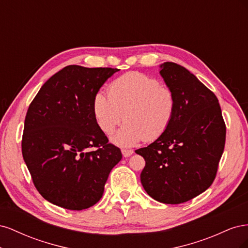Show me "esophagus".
I'll use <instances>...</instances> for the list:
<instances>
[{
	"label": "esophagus",
	"mask_w": 248,
	"mask_h": 248,
	"mask_svg": "<svg viewBox=\"0 0 248 248\" xmlns=\"http://www.w3.org/2000/svg\"><path fill=\"white\" fill-rule=\"evenodd\" d=\"M122 154L124 157H129L133 154V150L130 149H122Z\"/></svg>",
	"instance_id": "34e87169"
}]
</instances>
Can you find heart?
Segmentation results:
<instances>
[{"label":"heart","mask_w":248,"mask_h":248,"mask_svg":"<svg viewBox=\"0 0 248 248\" xmlns=\"http://www.w3.org/2000/svg\"><path fill=\"white\" fill-rule=\"evenodd\" d=\"M108 95L97 92L93 114L100 130L110 136L124 120L125 124L112 138L124 148L140 141H153L170 126L177 110V98L171 89L140 72H128L112 80Z\"/></svg>","instance_id":"b5f03b06"}]
</instances>
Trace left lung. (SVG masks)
<instances>
[{
	"label": "left lung",
	"mask_w": 248,
	"mask_h": 248,
	"mask_svg": "<svg viewBox=\"0 0 248 248\" xmlns=\"http://www.w3.org/2000/svg\"><path fill=\"white\" fill-rule=\"evenodd\" d=\"M174 91L177 110L167 132L136 153L146 166L140 182L150 197L181 204L208 189L216 177L226 144V124L215 94L183 66L160 65Z\"/></svg>",
	"instance_id": "8db88e82"
}]
</instances>
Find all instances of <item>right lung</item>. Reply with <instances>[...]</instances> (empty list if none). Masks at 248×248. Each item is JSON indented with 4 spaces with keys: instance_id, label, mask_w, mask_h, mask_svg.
<instances>
[{
    "instance_id": "1",
    "label": "right lung",
    "mask_w": 248,
    "mask_h": 248,
    "mask_svg": "<svg viewBox=\"0 0 248 248\" xmlns=\"http://www.w3.org/2000/svg\"><path fill=\"white\" fill-rule=\"evenodd\" d=\"M117 68L66 66L30 104L21 152L36 189L49 202L84 210L98 202L121 150L97 125L93 98Z\"/></svg>"
}]
</instances>
